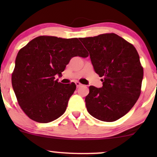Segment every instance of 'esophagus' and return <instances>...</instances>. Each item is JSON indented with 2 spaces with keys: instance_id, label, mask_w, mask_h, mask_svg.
I'll use <instances>...</instances> for the list:
<instances>
[{
  "instance_id": "1",
  "label": "esophagus",
  "mask_w": 157,
  "mask_h": 157,
  "mask_svg": "<svg viewBox=\"0 0 157 157\" xmlns=\"http://www.w3.org/2000/svg\"><path fill=\"white\" fill-rule=\"evenodd\" d=\"M75 84H76V86H77V88H78V87H80V86H81V85H82V84L80 83V82H78V81H77V82H75Z\"/></svg>"
}]
</instances>
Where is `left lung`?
<instances>
[{
    "label": "left lung",
    "instance_id": "obj_1",
    "mask_svg": "<svg viewBox=\"0 0 157 157\" xmlns=\"http://www.w3.org/2000/svg\"><path fill=\"white\" fill-rule=\"evenodd\" d=\"M89 52L95 72L102 87L89 86L86 109L91 116L104 122H113L125 115L141 93L143 68L136 49L114 33L79 38Z\"/></svg>",
    "mask_w": 157,
    "mask_h": 157
}]
</instances>
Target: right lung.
I'll return each mask as SVG.
<instances>
[{
  "label": "right lung",
  "instance_id": "right-lung-1",
  "mask_svg": "<svg viewBox=\"0 0 157 157\" xmlns=\"http://www.w3.org/2000/svg\"><path fill=\"white\" fill-rule=\"evenodd\" d=\"M76 56H89L78 39L53 36L35 37L18 52L12 88L21 109L31 120L47 123L63 114L76 85L61 83L55 76H62Z\"/></svg>",
  "mask_w": 157,
  "mask_h": 157
}]
</instances>
